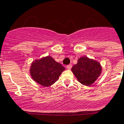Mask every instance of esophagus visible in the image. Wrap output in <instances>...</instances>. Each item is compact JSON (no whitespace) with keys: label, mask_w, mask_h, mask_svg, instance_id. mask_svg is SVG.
Masks as SVG:
<instances>
[{"label":"esophagus","mask_w":124,"mask_h":124,"mask_svg":"<svg viewBox=\"0 0 124 124\" xmlns=\"http://www.w3.org/2000/svg\"><path fill=\"white\" fill-rule=\"evenodd\" d=\"M71 67H72V65L71 64H69V65H67V69H71Z\"/></svg>","instance_id":"esophagus-1"}]
</instances>
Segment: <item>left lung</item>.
I'll return each instance as SVG.
<instances>
[{"mask_svg": "<svg viewBox=\"0 0 124 124\" xmlns=\"http://www.w3.org/2000/svg\"><path fill=\"white\" fill-rule=\"evenodd\" d=\"M71 71L81 84L90 86L100 76L102 66L97 60L85 56L78 59L77 64L72 66Z\"/></svg>", "mask_w": 124, "mask_h": 124, "instance_id": "1", "label": "left lung"}]
</instances>
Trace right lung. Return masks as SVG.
I'll return each instance as SVG.
<instances>
[{"instance_id": "add662e5", "label": "right lung", "mask_w": 124, "mask_h": 124, "mask_svg": "<svg viewBox=\"0 0 124 124\" xmlns=\"http://www.w3.org/2000/svg\"><path fill=\"white\" fill-rule=\"evenodd\" d=\"M65 67L50 56L34 60L31 65L30 74L34 81L42 86H49L59 79Z\"/></svg>"}]
</instances>
